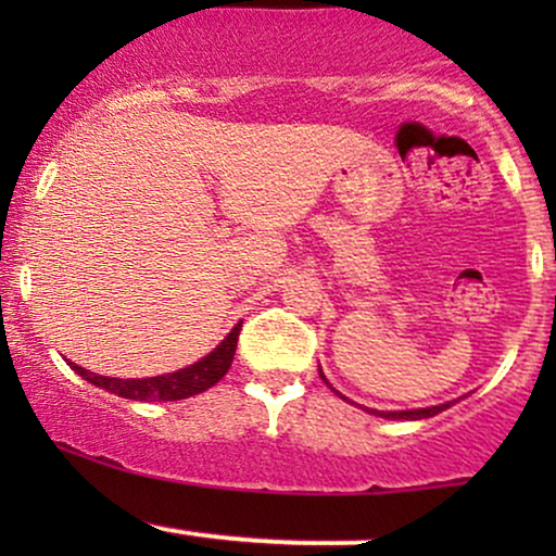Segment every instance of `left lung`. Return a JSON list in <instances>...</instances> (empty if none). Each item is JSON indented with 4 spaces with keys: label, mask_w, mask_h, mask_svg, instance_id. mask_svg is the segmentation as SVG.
I'll return each instance as SVG.
<instances>
[{
    "label": "left lung",
    "mask_w": 556,
    "mask_h": 556,
    "mask_svg": "<svg viewBox=\"0 0 556 556\" xmlns=\"http://www.w3.org/2000/svg\"><path fill=\"white\" fill-rule=\"evenodd\" d=\"M318 374H321V368H318ZM321 379L327 381V376L321 374ZM327 387L331 389V392H337L334 387L329 384L327 381ZM340 394V392H337ZM342 397V394H340ZM342 400H348V397H342ZM452 402H444V405H431V407H418V410H374V407H366L368 413H371V416H379V418H389V420H420V418H433V416H439V413L442 410H446V407H450Z\"/></svg>",
    "instance_id": "left-lung-1"
}]
</instances>
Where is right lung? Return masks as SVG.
<instances>
[{
    "mask_svg": "<svg viewBox=\"0 0 556 556\" xmlns=\"http://www.w3.org/2000/svg\"><path fill=\"white\" fill-rule=\"evenodd\" d=\"M240 324H235L232 331L222 340L208 355H203L201 361H195L193 366L180 368L175 374H162V376H149V379H117V376H101L93 371H86L78 363H70L75 374L83 376L86 381H91L93 387L106 389V392L117 394L125 400H138V402H175L193 397V394L206 392L216 381L229 371L235 358V348H238L240 337Z\"/></svg>",
    "mask_w": 556,
    "mask_h": 556,
    "instance_id": "1",
    "label": "right lung"
}]
</instances>
